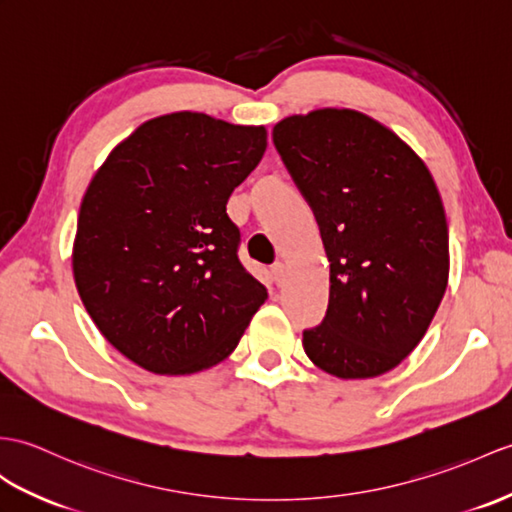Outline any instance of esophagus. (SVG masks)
Segmentation results:
<instances>
[{
  "instance_id": "obj_1",
  "label": "esophagus",
  "mask_w": 512,
  "mask_h": 512,
  "mask_svg": "<svg viewBox=\"0 0 512 512\" xmlns=\"http://www.w3.org/2000/svg\"><path fill=\"white\" fill-rule=\"evenodd\" d=\"M270 272H272V279H275L277 285L285 283V266L281 264V261H277V264H272Z\"/></svg>"
}]
</instances>
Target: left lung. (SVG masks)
<instances>
[{"label":"left lung","instance_id":"1","mask_svg":"<svg viewBox=\"0 0 512 512\" xmlns=\"http://www.w3.org/2000/svg\"><path fill=\"white\" fill-rule=\"evenodd\" d=\"M272 141L331 264L327 314L303 331L307 358L342 379L382 375L421 342L447 288L449 233L434 178L358 111L285 117Z\"/></svg>","mask_w":512,"mask_h":512}]
</instances>
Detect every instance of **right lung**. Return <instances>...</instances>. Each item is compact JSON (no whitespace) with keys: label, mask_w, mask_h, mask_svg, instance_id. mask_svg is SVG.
<instances>
[{"label":"right lung","mask_w":512,"mask_h":512,"mask_svg":"<svg viewBox=\"0 0 512 512\" xmlns=\"http://www.w3.org/2000/svg\"><path fill=\"white\" fill-rule=\"evenodd\" d=\"M266 128L205 113L141 124L104 161L80 205L74 279L93 323L146 371L189 375L237 347L268 290L229 218Z\"/></svg>","instance_id":"obj_1"}]
</instances>
